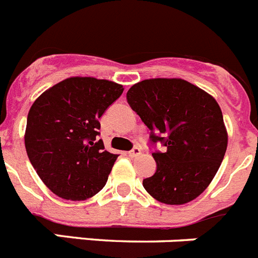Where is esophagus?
Wrapping results in <instances>:
<instances>
[{
	"label": "esophagus",
	"mask_w": 258,
	"mask_h": 258,
	"mask_svg": "<svg viewBox=\"0 0 258 258\" xmlns=\"http://www.w3.org/2000/svg\"><path fill=\"white\" fill-rule=\"evenodd\" d=\"M127 155H129V156H131V157L140 156V155H141V150L137 149V147H136V149H133V150H132V151L127 152Z\"/></svg>",
	"instance_id": "esophagus-1"
}]
</instances>
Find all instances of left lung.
Wrapping results in <instances>:
<instances>
[{"mask_svg": "<svg viewBox=\"0 0 258 258\" xmlns=\"http://www.w3.org/2000/svg\"><path fill=\"white\" fill-rule=\"evenodd\" d=\"M127 103L151 131L157 169L143 187L157 202L182 206L197 199L214 178L227 149V131L217 101L182 79L134 84Z\"/></svg>", "mask_w": 258, "mask_h": 258, "instance_id": "left-lung-1", "label": "left lung"}]
</instances>
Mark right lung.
I'll return each instance as SVG.
<instances>
[{"instance_id": "1", "label": "right lung", "mask_w": 258, "mask_h": 258, "mask_svg": "<svg viewBox=\"0 0 258 258\" xmlns=\"http://www.w3.org/2000/svg\"><path fill=\"white\" fill-rule=\"evenodd\" d=\"M124 92L95 77H68L33 102L24 134L27 155L50 191L86 200L104 187L118 155L97 141L99 117Z\"/></svg>"}]
</instances>
